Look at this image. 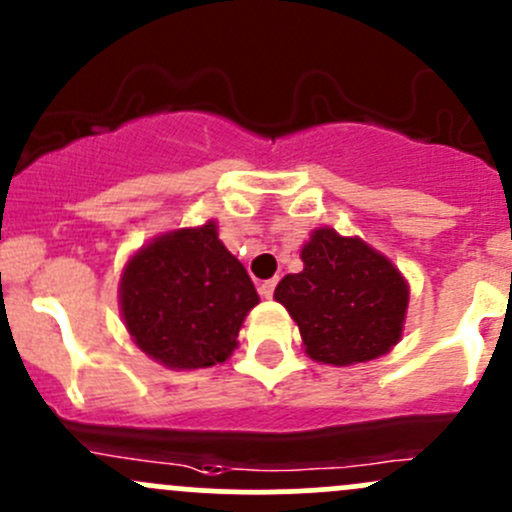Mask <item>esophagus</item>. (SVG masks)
Here are the masks:
<instances>
[{"instance_id": "esophagus-1", "label": "esophagus", "mask_w": 512, "mask_h": 512, "mask_svg": "<svg viewBox=\"0 0 512 512\" xmlns=\"http://www.w3.org/2000/svg\"><path fill=\"white\" fill-rule=\"evenodd\" d=\"M273 291H276V278H268V281H263L261 286H258V293H261V298H271Z\"/></svg>"}]
</instances>
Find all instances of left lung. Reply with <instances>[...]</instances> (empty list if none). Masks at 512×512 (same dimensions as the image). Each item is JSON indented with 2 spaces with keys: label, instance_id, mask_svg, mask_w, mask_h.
Returning <instances> with one entry per match:
<instances>
[{
  "label": "left lung",
  "instance_id": "left-lung-1",
  "mask_svg": "<svg viewBox=\"0 0 512 512\" xmlns=\"http://www.w3.org/2000/svg\"><path fill=\"white\" fill-rule=\"evenodd\" d=\"M300 258L303 271L288 273L273 298L298 323L315 362L355 365L397 345L409 288L387 258L333 229L313 231Z\"/></svg>",
  "mask_w": 512,
  "mask_h": 512
}]
</instances>
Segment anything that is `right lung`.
Masks as SVG:
<instances>
[{
  "instance_id": "1",
  "label": "right lung",
  "mask_w": 512,
  "mask_h": 512,
  "mask_svg": "<svg viewBox=\"0 0 512 512\" xmlns=\"http://www.w3.org/2000/svg\"><path fill=\"white\" fill-rule=\"evenodd\" d=\"M256 303L249 273L221 244L214 221L147 244L130 258L120 281L133 340L175 370L224 362Z\"/></svg>"
}]
</instances>
